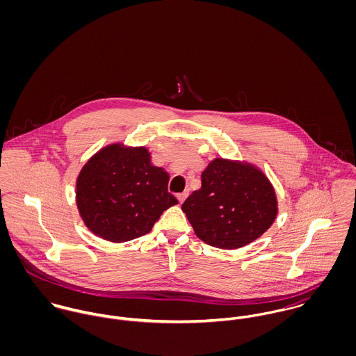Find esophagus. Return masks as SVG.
I'll list each match as a JSON object with an SVG mask.
<instances>
[{
    "label": "esophagus",
    "mask_w": 356,
    "mask_h": 356,
    "mask_svg": "<svg viewBox=\"0 0 356 356\" xmlns=\"http://www.w3.org/2000/svg\"><path fill=\"white\" fill-rule=\"evenodd\" d=\"M188 192H184V193H179L178 196H177V199H178V202H179V204L184 203L185 200H186V197H188Z\"/></svg>",
    "instance_id": "1"
}]
</instances>
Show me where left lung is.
Masks as SVG:
<instances>
[{
  "mask_svg": "<svg viewBox=\"0 0 356 356\" xmlns=\"http://www.w3.org/2000/svg\"><path fill=\"white\" fill-rule=\"evenodd\" d=\"M196 236L222 250L259 238L277 216V197L266 175L251 164L215 159L202 174V189L182 204Z\"/></svg>",
  "mask_w": 356,
  "mask_h": 356,
  "instance_id": "8db88e82",
  "label": "left lung"
}]
</instances>
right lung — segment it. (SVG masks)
I'll return each instance as SVG.
<instances>
[{"mask_svg":"<svg viewBox=\"0 0 356 356\" xmlns=\"http://www.w3.org/2000/svg\"><path fill=\"white\" fill-rule=\"evenodd\" d=\"M168 174L151 164L145 148L109 145L96 153L76 181V204L85 225L104 240L124 243L152 230L163 211L178 204Z\"/></svg>","mask_w":356,"mask_h":356,"instance_id":"right-lung-1","label":"right lung"}]
</instances>
